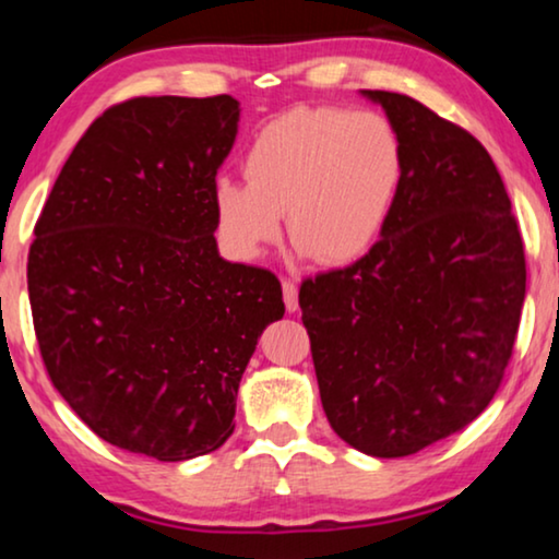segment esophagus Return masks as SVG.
<instances>
[{"mask_svg": "<svg viewBox=\"0 0 559 559\" xmlns=\"http://www.w3.org/2000/svg\"><path fill=\"white\" fill-rule=\"evenodd\" d=\"M282 295H285L287 312H295L300 308V302H297V285L293 280H282Z\"/></svg>", "mask_w": 559, "mask_h": 559, "instance_id": "1", "label": "esophagus"}]
</instances>
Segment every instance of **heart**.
Returning a JSON list of instances; mask_svg holds the SVG:
<instances>
[{
	"label": "heart",
	"instance_id": "1",
	"mask_svg": "<svg viewBox=\"0 0 559 559\" xmlns=\"http://www.w3.org/2000/svg\"><path fill=\"white\" fill-rule=\"evenodd\" d=\"M247 182H213L221 247L249 262L287 234L318 264H348L384 231L404 178V147L377 111L293 109L272 119L243 152Z\"/></svg>",
	"mask_w": 559,
	"mask_h": 559
}]
</instances>
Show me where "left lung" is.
<instances>
[{"instance_id":"left-lung-1","label":"left lung","mask_w":559,"mask_h":559,"mask_svg":"<svg viewBox=\"0 0 559 559\" xmlns=\"http://www.w3.org/2000/svg\"><path fill=\"white\" fill-rule=\"evenodd\" d=\"M361 94L400 132L402 188L369 254L305 280L300 308L335 435L404 457L493 400L522 318L524 243L476 136L404 94Z\"/></svg>"}]
</instances>
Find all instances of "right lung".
Masks as SVG:
<instances>
[{
	"label": "right lung",
	"instance_id": "add662e5",
	"mask_svg": "<svg viewBox=\"0 0 559 559\" xmlns=\"http://www.w3.org/2000/svg\"><path fill=\"white\" fill-rule=\"evenodd\" d=\"M231 96L111 106L35 224L27 293L52 386L98 438L178 463L234 432L280 280L218 254L211 190L239 132Z\"/></svg>",
	"mask_w": 559,
	"mask_h": 559
}]
</instances>
